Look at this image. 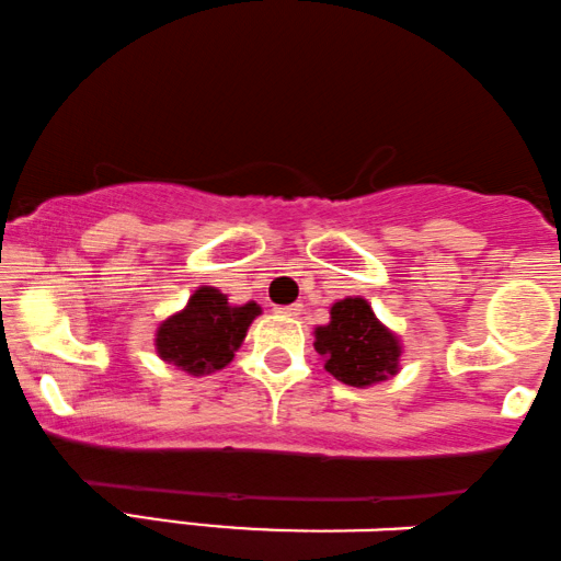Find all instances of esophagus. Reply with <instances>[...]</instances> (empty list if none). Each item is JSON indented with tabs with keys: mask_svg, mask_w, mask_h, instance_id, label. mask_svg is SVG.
Instances as JSON below:
<instances>
[{
	"mask_svg": "<svg viewBox=\"0 0 561 561\" xmlns=\"http://www.w3.org/2000/svg\"><path fill=\"white\" fill-rule=\"evenodd\" d=\"M280 314H286V318H296V314H301V305H288V307H278Z\"/></svg>",
	"mask_w": 561,
	"mask_h": 561,
	"instance_id": "obj_1",
	"label": "esophagus"
}]
</instances>
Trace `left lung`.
<instances>
[{"mask_svg":"<svg viewBox=\"0 0 561 561\" xmlns=\"http://www.w3.org/2000/svg\"><path fill=\"white\" fill-rule=\"evenodd\" d=\"M314 352L341 383L365 388L399 373V339L378 322L365 299H341L331 322L314 331Z\"/></svg>","mask_w":561,"mask_h":561,"instance_id":"8db88e82","label":"left lung"}]
</instances>
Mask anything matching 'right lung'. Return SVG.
<instances>
[{"label":"right lung","instance_id":"1","mask_svg":"<svg viewBox=\"0 0 561 561\" xmlns=\"http://www.w3.org/2000/svg\"><path fill=\"white\" fill-rule=\"evenodd\" d=\"M260 305L230 307L228 296L213 286L196 288L183 312L157 328V354L191 375L222 370L241 346Z\"/></svg>","mask_w":561,"mask_h":561}]
</instances>
